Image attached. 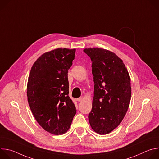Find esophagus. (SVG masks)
<instances>
[{"label": "esophagus", "mask_w": 159, "mask_h": 159, "mask_svg": "<svg viewBox=\"0 0 159 159\" xmlns=\"http://www.w3.org/2000/svg\"><path fill=\"white\" fill-rule=\"evenodd\" d=\"M83 99H84L83 97H81V98H77L76 100H77V101H78V102H81V101H82V100H83Z\"/></svg>", "instance_id": "obj_1"}]
</instances>
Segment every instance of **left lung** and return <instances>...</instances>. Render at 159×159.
Here are the masks:
<instances>
[{"mask_svg":"<svg viewBox=\"0 0 159 159\" xmlns=\"http://www.w3.org/2000/svg\"><path fill=\"white\" fill-rule=\"evenodd\" d=\"M93 61L94 90L89 121L99 134L116 128L128 111L131 88L130 77L123 60L115 53L101 48H85Z\"/></svg>","mask_w":159,"mask_h":159,"instance_id":"obj_1","label":"left lung"}]
</instances>
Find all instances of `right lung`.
<instances>
[{"label": "right lung", "instance_id": "add662e5", "mask_svg": "<svg viewBox=\"0 0 159 159\" xmlns=\"http://www.w3.org/2000/svg\"><path fill=\"white\" fill-rule=\"evenodd\" d=\"M75 49L56 48L41 55L33 63L27 84L28 101L39 125L53 134L69 129L76 108L69 94L68 70Z\"/></svg>", "mask_w": 159, "mask_h": 159}]
</instances>
